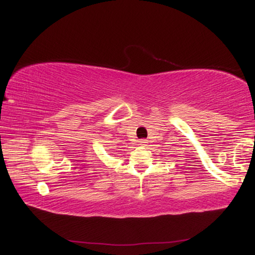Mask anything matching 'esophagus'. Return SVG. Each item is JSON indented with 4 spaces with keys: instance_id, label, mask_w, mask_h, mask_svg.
I'll return each instance as SVG.
<instances>
[{
    "instance_id": "obj_1",
    "label": "esophagus",
    "mask_w": 255,
    "mask_h": 255,
    "mask_svg": "<svg viewBox=\"0 0 255 255\" xmlns=\"http://www.w3.org/2000/svg\"><path fill=\"white\" fill-rule=\"evenodd\" d=\"M138 142H139V145H141V146H145L148 141H147L146 139H139V141H138Z\"/></svg>"
}]
</instances>
